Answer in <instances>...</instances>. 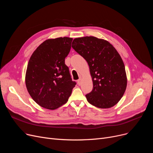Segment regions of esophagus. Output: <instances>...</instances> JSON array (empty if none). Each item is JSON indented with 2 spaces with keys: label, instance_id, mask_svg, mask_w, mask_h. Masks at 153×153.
<instances>
[{
  "label": "esophagus",
  "instance_id": "1",
  "mask_svg": "<svg viewBox=\"0 0 153 153\" xmlns=\"http://www.w3.org/2000/svg\"><path fill=\"white\" fill-rule=\"evenodd\" d=\"M81 84H82V79H78L77 80V84L79 85H81Z\"/></svg>",
  "mask_w": 153,
  "mask_h": 153
}]
</instances>
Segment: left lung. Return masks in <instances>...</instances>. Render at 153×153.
<instances>
[{"mask_svg":"<svg viewBox=\"0 0 153 153\" xmlns=\"http://www.w3.org/2000/svg\"><path fill=\"white\" fill-rule=\"evenodd\" d=\"M72 47L89 64L93 89L85 95L87 101L100 108L116 105L125 92L127 79L124 63L115 48L94 36L75 38Z\"/></svg>","mask_w":153,"mask_h":153,"instance_id":"obj_1","label":"left lung"}]
</instances>
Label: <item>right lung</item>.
<instances>
[{
    "label": "right lung",
    "instance_id": "obj_1",
    "mask_svg": "<svg viewBox=\"0 0 153 153\" xmlns=\"http://www.w3.org/2000/svg\"><path fill=\"white\" fill-rule=\"evenodd\" d=\"M72 38L49 39L40 45L30 58L25 84L31 98L41 107L54 110L65 104L76 82L65 64Z\"/></svg>",
    "mask_w": 153,
    "mask_h": 153
}]
</instances>
